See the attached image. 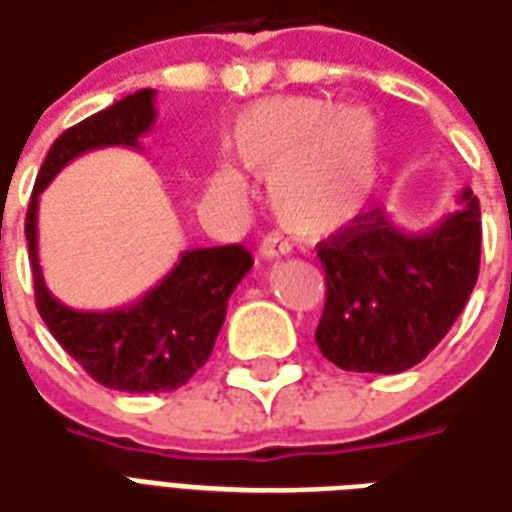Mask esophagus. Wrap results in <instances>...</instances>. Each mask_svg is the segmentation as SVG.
<instances>
[{
	"label": "esophagus",
	"mask_w": 512,
	"mask_h": 512,
	"mask_svg": "<svg viewBox=\"0 0 512 512\" xmlns=\"http://www.w3.org/2000/svg\"><path fill=\"white\" fill-rule=\"evenodd\" d=\"M288 251H291V245H288L280 234H267V237L259 242L261 259H278V256H286Z\"/></svg>",
	"instance_id": "obj_1"
}]
</instances>
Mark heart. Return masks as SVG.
I'll return each instance as SVG.
<instances>
[{"label":"heart","mask_w":512,"mask_h":512,"mask_svg":"<svg viewBox=\"0 0 512 512\" xmlns=\"http://www.w3.org/2000/svg\"><path fill=\"white\" fill-rule=\"evenodd\" d=\"M234 156L259 178H270V205L280 224L305 237L353 224L378 191L383 129L370 107H334L313 96H280L237 118ZM215 197L240 199L245 180L215 167Z\"/></svg>","instance_id":"1"}]
</instances>
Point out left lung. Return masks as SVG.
Masks as SVG:
<instances>
[{
  "instance_id": "obj_1",
  "label": "left lung",
  "mask_w": 512,
  "mask_h": 512,
  "mask_svg": "<svg viewBox=\"0 0 512 512\" xmlns=\"http://www.w3.org/2000/svg\"><path fill=\"white\" fill-rule=\"evenodd\" d=\"M326 305L315 343L348 372L394 375L416 367L467 305L480 270V202L426 232H402L380 207L318 242Z\"/></svg>"
}]
</instances>
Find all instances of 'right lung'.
<instances>
[{
  "instance_id": "obj_1",
  "label": "right lung",
  "mask_w": 512,
  "mask_h": 512,
  "mask_svg": "<svg viewBox=\"0 0 512 512\" xmlns=\"http://www.w3.org/2000/svg\"><path fill=\"white\" fill-rule=\"evenodd\" d=\"M153 96V88H142L61 134L42 161L26 213L34 299L42 321L96 383L126 394L175 391L188 383L210 359L215 337L224 326L226 302L253 267V256L242 245L194 248L180 253L167 278L145 297L105 313L72 310L45 286L37 256L40 194L83 153L107 145L140 148V134L151 132L156 121Z\"/></svg>"
}]
</instances>
